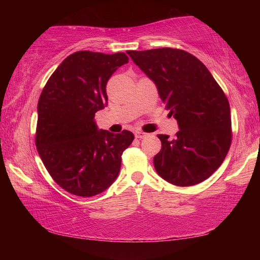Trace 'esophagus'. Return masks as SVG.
Listing matches in <instances>:
<instances>
[{"mask_svg": "<svg viewBox=\"0 0 260 260\" xmlns=\"http://www.w3.org/2000/svg\"><path fill=\"white\" fill-rule=\"evenodd\" d=\"M147 136H148V134L143 133V132H136V133H135L136 139H144V138H147Z\"/></svg>", "mask_w": 260, "mask_h": 260, "instance_id": "34e87169", "label": "esophagus"}]
</instances>
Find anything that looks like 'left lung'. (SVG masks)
Returning <instances> with one entry per match:
<instances>
[{
    "label": "left lung",
    "mask_w": 260,
    "mask_h": 260,
    "mask_svg": "<svg viewBox=\"0 0 260 260\" xmlns=\"http://www.w3.org/2000/svg\"><path fill=\"white\" fill-rule=\"evenodd\" d=\"M127 54L155 83L180 129L173 139L158 135L161 149L153 157L156 172L180 187L204 181L222 164L231 147L226 95L205 65L187 51L159 48Z\"/></svg>",
    "instance_id": "1"
}]
</instances>
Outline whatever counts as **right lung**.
Returning a JSON list of instances; mask_svg holds the SVG:
<instances>
[{"instance_id":"right-lung-1","label":"right lung","mask_w":260,"mask_h":260,"mask_svg":"<svg viewBox=\"0 0 260 260\" xmlns=\"http://www.w3.org/2000/svg\"><path fill=\"white\" fill-rule=\"evenodd\" d=\"M128 63L124 52L77 51L51 74L38 103L35 144L55 182L70 193L91 197L118 178L129 131L99 129L95 113L108 104L107 82Z\"/></svg>"}]
</instances>
